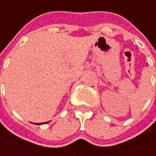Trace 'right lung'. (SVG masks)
<instances>
[{
	"label": "right lung",
	"mask_w": 156,
	"mask_h": 156,
	"mask_svg": "<svg viewBox=\"0 0 156 156\" xmlns=\"http://www.w3.org/2000/svg\"><path fill=\"white\" fill-rule=\"evenodd\" d=\"M48 122H49V121H48ZM48 122H45V123H35V124H37V125H41V124H47V123H48ZM32 124H33V123H32Z\"/></svg>",
	"instance_id": "add662e5"
}]
</instances>
